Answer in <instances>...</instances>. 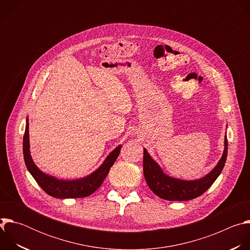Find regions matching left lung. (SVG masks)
Instances as JSON below:
<instances>
[{"label":"left lung","instance_id":"obj_1","mask_svg":"<svg viewBox=\"0 0 250 250\" xmlns=\"http://www.w3.org/2000/svg\"><path fill=\"white\" fill-rule=\"evenodd\" d=\"M228 156V138L225 135L223 155L209 173L196 180H182L165 174L159 164L144 148V174L150 190L167 201H189L204 194L222 173Z\"/></svg>","mask_w":250,"mask_h":250}]
</instances>
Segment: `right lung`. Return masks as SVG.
I'll list each match as a JSON object with an SVG mask.
<instances>
[{"instance_id":"1","label":"right lung","mask_w":250,"mask_h":250,"mask_svg":"<svg viewBox=\"0 0 250 250\" xmlns=\"http://www.w3.org/2000/svg\"><path fill=\"white\" fill-rule=\"evenodd\" d=\"M122 146H117L106 158L102 165L90 175L74 180H62L56 177L42 172L33 162L29 150V133H28V119L26 118L25 131L23 135L22 151L24 163L28 172L34 178V180L42 188V190L51 197L57 199H70V198H84L93 194L103 183L104 178L108 175L111 167L117 160Z\"/></svg>"}]
</instances>
